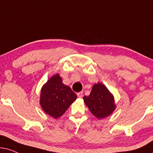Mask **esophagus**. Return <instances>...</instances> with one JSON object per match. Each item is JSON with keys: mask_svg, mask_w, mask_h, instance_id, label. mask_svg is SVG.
<instances>
[{"mask_svg": "<svg viewBox=\"0 0 153 153\" xmlns=\"http://www.w3.org/2000/svg\"><path fill=\"white\" fill-rule=\"evenodd\" d=\"M77 95H78V97L79 98H82L83 96V92L82 91H80V92H78V94H77Z\"/></svg>", "mask_w": 153, "mask_h": 153, "instance_id": "obj_1", "label": "esophagus"}]
</instances>
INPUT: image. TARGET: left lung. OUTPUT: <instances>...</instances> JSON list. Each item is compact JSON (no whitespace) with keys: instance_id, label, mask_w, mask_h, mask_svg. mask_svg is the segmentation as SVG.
<instances>
[{"instance_id":"obj_1","label":"left lung","mask_w":153,"mask_h":153,"mask_svg":"<svg viewBox=\"0 0 153 153\" xmlns=\"http://www.w3.org/2000/svg\"><path fill=\"white\" fill-rule=\"evenodd\" d=\"M83 99L92 115L98 119L111 115L116 108L113 94L101 82L94 85L90 94L85 96Z\"/></svg>"}]
</instances>
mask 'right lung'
I'll return each mask as SVG.
<instances>
[{
    "label": "right lung",
    "mask_w": 153,
    "mask_h": 153,
    "mask_svg": "<svg viewBox=\"0 0 153 153\" xmlns=\"http://www.w3.org/2000/svg\"><path fill=\"white\" fill-rule=\"evenodd\" d=\"M76 99L77 95L62 82V77L56 73L42 85L40 104L45 113L56 119L64 115Z\"/></svg>",
    "instance_id": "right-lung-1"
}]
</instances>
